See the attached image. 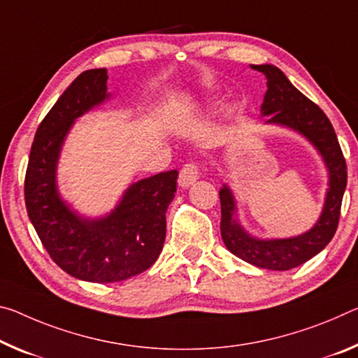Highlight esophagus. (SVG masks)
I'll return each instance as SVG.
<instances>
[{
    "instance_id": "1",
    "label": "esophagus",
    "mask_w": 358,
    "mask_h": 358,
    "mask_svg": "<svg viewBox=\"0 0 358 358\" xmlns=\"http://www.w3.org/2000/svg\"><path fill=\"white\" fill-rule=\"evenodd\" d=\"M199 167L196 164H185L183 167L180 170V177H178V185L181 188H188L196 180H199Z\"/></svg>"
}]
</instances>
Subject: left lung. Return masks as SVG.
I'll list each match as a JSON object with an SVG mask.
<instances>
[{
  "label": "left lung",
  "instance_id": "obj_1",
  "mask_svg": "<svg viewBox=\"0 0 358 358\" xmlns=\"http://www.w3.org/2000/svg\"><path fill=\"white\" fill-rule=\"evenodd\" d=\"M268 79L261 116H269L266 124H277L308 138L320 152L328 170V189L320 218L301 236L290 239H258L248 234L237 221V207L232 191L223 185L221 202V239L228 250L257 268L288 271L320 253L333 239L339 223L341 202L348 185V167L330 119L314 101L288 81L274 65H252Z\"/></svg>",
  "mask_w": 358,
  "mask_h": 358
}]
</instances>
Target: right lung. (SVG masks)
Segmentation results:
<instances>
[{
  "label": "right lung",
  "mask_w": 358,
  "mask_h": 358,
  "mask_svg": "<svg viewBox=\"0 0 358 358\" xmlns=\"http://www.w3.org/2000/svg\"><path fill=\"white\" fill-rule=\"evenodd\" d=\"M106 70H87L66 87L43 119L33 140L25 175V206L50 258L76 279L111 283L155 264L166 241V212L177 191V170L129 186L115 210L84 218L57 189L62 145L78 117L110 99Z\"/></svg>",
  "instance_id": "obj_1"
}]
</instances>
